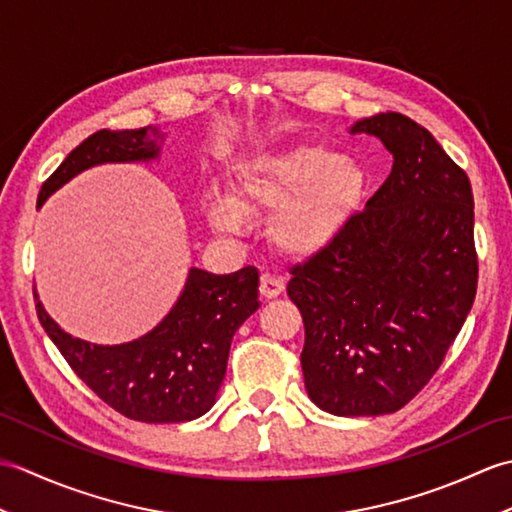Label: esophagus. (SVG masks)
Returning <instances> with one entry per match:
<instances>
[{
  "instance_id": "esophagus-1",
  "label": "esophagus",
  "mask_w": 512,
  "mask_h": 512,
  "mask_svg": "<svg viewBox=\"0 0 512 512\" xmlns=\"http://www.w3.org/2000/svg\"><path fill=\"white\" fill-rule=\"evenodd\" d=\"M259 292H262L264 299H275L284 292V279L275 275H262L259 281Z\"/></svg>"
}]
</instances>
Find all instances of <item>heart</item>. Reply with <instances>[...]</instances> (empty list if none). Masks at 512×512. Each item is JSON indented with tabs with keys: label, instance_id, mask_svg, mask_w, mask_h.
Instances as JSON below:
<instances>
[{
	"label": "heart",
	"instance_id": "heart-1",
	"mask_svg": "<svg viewBox=\"0 0 512 512\" xmlns=\"http://www.w3.org/2000/svg\"><path fill=\"white\" fill-rule=\"evenodd\" d=\"M367 173L352 158L319 143L259 149L233 169L228 193L204 195V215L220 233H239L244 217L270 215L268 235L281 255L328 253L363 209Z\"/></svg>",
	"mask_w": 512,
	"mask_h": 512
}]
</instances>
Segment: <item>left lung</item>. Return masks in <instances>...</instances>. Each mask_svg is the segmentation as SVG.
Wrapping results in <instances>:
<instances>
[{
  "instance_id": "1",
  "label": "left lung",
  "mask_w": 512,
  "mask_h": 512,
  "mask_svg": "<svg viewBox=\"0 0 512 512\" xmlns=\"http://www.w3.org/2000/svg\"><path fill=\"white\" fill-rule=\"evenodd\" d=\"M350 134L394 156L389 178L339 244L292 268L306 328V391L334 416L394 413L436 374L477 290L473 193L422 125L387 112Z\"/></svg>"
}]
</instances>
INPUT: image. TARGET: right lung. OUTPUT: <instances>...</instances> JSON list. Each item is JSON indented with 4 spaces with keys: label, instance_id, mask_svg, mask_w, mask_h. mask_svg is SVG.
Listing matches in <instances>:
<instances>
[{
    "label": "right lung",
    "instance_id": "1",
    "mask_svg": "<svg viewBox=\"0 0 512 512\" xmlns=\"http://www.w3.org/2000/svg\"><path fill=\"white\" fill-rule=\"evenodd\" d=\"M158 127L96 132L72 149L43 182L37 206L85 169L107 162L160 158ZM259 273L246 266L231 275L191 268L178 301L154 330L118 345H99L65 332L43 308L37 317L85 385L123 416L140 422H187L215 405L235 332L259 308Z\"/></svg>",
    "mask_w": 512,
    "mask_h": 512
}]
</instances>
